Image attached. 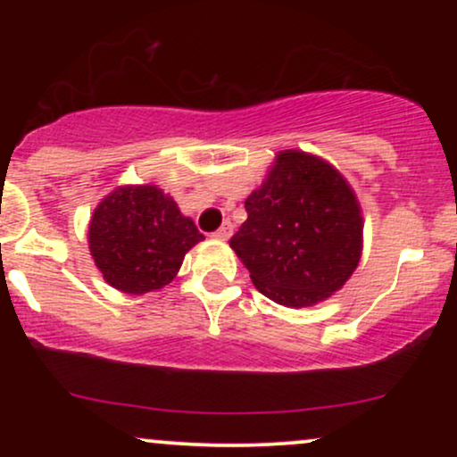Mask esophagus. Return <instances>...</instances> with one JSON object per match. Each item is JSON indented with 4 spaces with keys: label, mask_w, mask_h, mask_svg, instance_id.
Listing matches in <instances>:
<instances>
[{
    "label": "esophagus",
    "mask_w": 457,
    "mask_h": 457,
    "mask_svg": "<svg viewBox=\"0 0 457 457\" xmlns=\"http://www.w3.org/2000/svg\"><path fill=\"white\" fill-rule=\"evenodd\" d=\"M212 236H214V238H219V240H228L229 236H232V223L225 221V223L221 225V228H219L217 232H214Z\"/></svg>",
    "instance_id": "1"
}]
</instances>
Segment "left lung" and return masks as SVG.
Listing matches in <instances>:
<instances>
[{
    "mask_svg": "<svg viewBox=\"0 0 457 457\" xmlns=\"http://www.w3.org/2000/svg\"><path fill=\"white\" fill-rule=\"evenodd\" d=\"M246 221L229 246L264 296L312 307L342 290L363 253V212L348 180L303 150L277 152L246 197Z\"/></svg>",
    "mask_w": 457,
    "mask_h": 457,
    "instance_id": "1",
    "label": "left lung"
}]
</instances>
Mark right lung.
<instances>
[{"instance_id":"obj_1","label":"right lung","mask_w":457,"mask_h":457,"mask_svg":"<svg viewBox=\"0 0 457 457\" xmlns=\"http://www.w3.org/2000/svg\"><path fill=\"white\" fill-rule=\"evenodd\" d=\"M202 240L193 219L156 185L118 187L94 208L87 229L94 264L124 295L165 287Z\"/></svg>"}]
</instances>
